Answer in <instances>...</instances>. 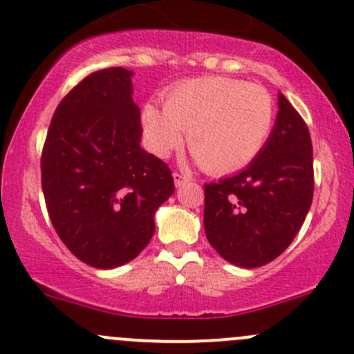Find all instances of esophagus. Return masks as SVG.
I'll list each match as a JSON object with an SVG mask.
<instances>
[{
    "instance_id": "1",
    "label": "esophagus",
    "mask_w": 354,
    "mask_h": 354,
    "mask_svg": "<svg viewBox=\"0 0 354 354\" xmlns=\"http://www.w3.org/2000/svg\"><path fill=\"white\" fill-rule=\"evenodd\" d=\"M173 178H174V185H176V187H181V185L192 181L190 176H187V174H181V173H174Z\"/></svg>"
}]
</instances>
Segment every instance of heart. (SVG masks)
I'll use <instances>...</instances> for the list:
<instances>
[{
    "label": "heart",
    "mask_w": 354,
    "mask_h": 354,
    "mask_svg": "<svg viewBox=\"0 0 354 354\" xmlns=\"http://www.w3.org/2000/svg\"><path fill=\"white\" fill-rule=\"evenodd\" d=\"M275 102L261 84L232 77H197L169 90L164 111L143 107L142 124L150 150L167 157L183 143L212 174L239 171L252 162L268 142Z\"/></svg>",
    "instance_id": "b5f03b06"
}]
</instances>
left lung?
<instances>
[{
    "mask_svg": "<svg viewBox=\"0 0 354 354\" xmlns=\"http://www.w3.org/2000/svg\"><path fill=\"white\" fill-rule=\"evenodd\" d=\"M313 147L306 122L279 93L268 142L239 174L204 185V230L228 263L257 268L279 257L313 201Z\"/></svg>",
    "mask_w": 354,
    "mask_h": 354,
    "instance_id": "obj_1",
    "label": "left lung"
}]
</instances>
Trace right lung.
Masks as SVG:
<instances>
[{
    "instance_id": "right-lung-1",
    "label": "right lung",
    "mask_w": 354,
    "mask_h": 354,
    "mask_svg": "<svg viewBox=\"0 0 354 354\" xmlns=\"http://www.w3.org/2000/svg\"><path fill=\"white\" fill-rule=\"evenodd\" d=\"M133 72L102 68L64 97L41 153L51 225L82 263L109 270L135 259L156 232L153 214L174 192L166 162L140 147Z\"/></svg>"
}]
</instances>
